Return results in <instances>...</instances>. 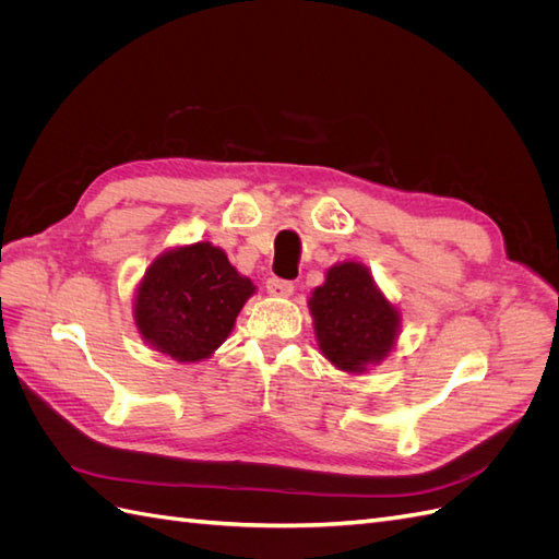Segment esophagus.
Returning a JSON list of instances; mask_svg holds the SVG:
<instances>
[{"label": "esophagus", "mask_w": 559, "mask_h": 559, "mask_svg": "<svg viewBox=\"0 0 559 559\" xmlns=\"http://www.w3.org/2000/svg\"><path fill=\"white\" fill-rule=\"evenodd\" d=\"M265 289H267V294H270V296L286 298V296H292V294H294V282H289V280H280V277H270V280H267V284H265Z\"/></svg>", "instance_id": "obj_1"}]
</instances>
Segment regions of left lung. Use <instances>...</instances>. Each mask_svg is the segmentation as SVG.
I'll return each instance as SVG.
<instances>
[{
	"instance_id": "1",
	"label": "left lung",
	"mask_w": 559,
	"mask_h": 559,
	"mask_svg": "<svg viewBox=\"0 0 559 559\" xmlns=\"http://www.w3.org/2000/svg\"><path fill=\"white\" fill-rule=\"evenodd\" d=\"M319 349L341 370L361 373L394 347L399 310L373 284L361 263H341L326 273L310 298Z\"/></svg>"
}]
</instances>
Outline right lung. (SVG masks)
I'll return each mask as SVG.
<instances>
[{
    "label": "right lung",
    "mask_w": 559,
    "mask_h": 559,
    "mask_svg": "<svg viewBox=\"0 0 559 559\" xmlns=\"http://www.w3.org/2000/svg\"><path fill=\"white\" fill-rule=\"evenodd\" d=\"M253 284L210 242L163 253L138 289L134 321L148 345L177 361H200L222 345Z\"/></svg>",
    "instance_id": "add662e5"
}]
</instances>
